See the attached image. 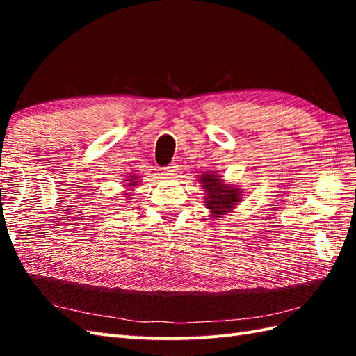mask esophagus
Wrapping results in <instances>:
<instances>
[{"label":"esophagus","mask_w":356,"mask_h":356,"mask_svg":"<svg viewBox=\"0 0 356 356\" xmlns=\"http://www.w3.org/2000/svg\"><path fill=\"white\" fill-rule=\"evenodd\" d=\"M163 176L165 177H176L177 176V166L176 165H170L163 170Z\"/></svg>","instance_id":"34e87169"}]
</instances>
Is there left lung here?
Segmentation results:
<instances>
[{
  "instance_id": "obj_1",
  "label": "left lung",
  "mask_w": 356,
  "mask_h": 356,
  "mask_svg": "<svg viewBox=\"0 0 356 356\" xmlns=\"http://www.w3.org/2000/svg\"><path fill=\"white\" fill-rule=\"evenodd\" d=\"M199 176V182L205 191L203 203L209 209L211 217H222L240 205L241 197H243V191L240 190V186L226 184L217 171H203Z\"/></svg>"
}]
</instances>
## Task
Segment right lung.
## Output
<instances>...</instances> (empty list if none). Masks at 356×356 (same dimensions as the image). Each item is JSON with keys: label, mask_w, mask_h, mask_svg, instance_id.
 Returning <instances> with one entry per match:
<instances>
[{"label": "right lung", "mask_w": 356, "mask_h": 356, "mask_svg": "<svg viewBox=\"0 0 356 356\" xmlns=\"http://www.w3.org/2000/svg\"><path fill=\"white\" fill-rule=\"evenodd\" d=\"M139 179H140L139 174H131V176H127V179L122 182L124 186L127 188V190L124 191V197H127V199H125L127 202H130V197H128V195H131L130 191L133 190L134 186L139 185Z\"/></svg>", "instance_id": "obj_1"}]
</instances>
